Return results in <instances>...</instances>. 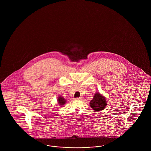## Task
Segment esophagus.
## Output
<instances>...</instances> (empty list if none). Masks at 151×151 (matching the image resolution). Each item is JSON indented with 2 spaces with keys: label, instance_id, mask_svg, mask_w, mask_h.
I'll use <instances>...</instances> for the list:
<instances>
[{
  "label": "esophagus",
  "instance_id": "obj_1",
  "mask_svg": "<svg viewBox=\"0 0 151 151\" xmlns=\"http://www.w3.org/2000/svg\"><path fill=\"white\" fill-rule=\"evenodd\" d=\"M84 98L83 97H80L79 98H76L75 100H83Z\"/></svg>",
  "mask_w": 151,
  "mask_h": 151
}]
</instances>
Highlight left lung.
<instances>
[{"instance_id": "8db88e82", "label": "left lung", "mask_w": 151, "mask_h": 151, "mask_svg": "<svg viewBox=\"0 0 151 151\" xmlns=\"http://www.w3.org/2000/svg\"><path fill=\"white\" fill-rule=\"evenodd\" d=\"M107 105L106 98L99 92L94 95L93 99L90 101V106L94 111H101Z\"/></svg>"}]
</instances>
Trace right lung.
Here are the masks:
<instances>
[{
	"label": "right lung",
	"mask_w": 151,
	"mask_h": 151,
	"mask_svg": "<svg viewBox=\"0 0 151 151\" xmlns=\"http://www.w3.org/2000/svg\"><path fill=\"white\" fill-rule=\"evenodd\" d=\"M66 102V100L63 97L61 96H59L58 97V103L59 104V106H63L65 104V103Z\"/></svg>",
	"instance_id": "1"
}]
</instances>
